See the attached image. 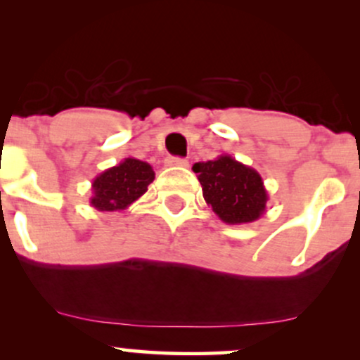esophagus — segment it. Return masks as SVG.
I'll use <instances>...</instances> for the list:
<instances>
[{"mask_svg":"<svg viewBox=\"0 0 360 360\" xmlns=\"http://www.w3.org/2000/svg\"><path fill=\"white\" fill-rule=\"evenodd\" d=\"M166 166L169 167H188V160L183 157H167Z\"/></svg>","mask_w":360,"mask_h":360,"instance_id":"obj_1","label":"esophagus"}]
</instances>
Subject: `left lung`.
Here are the masks:
<instances>
[{
	"label": "left lung",
	"mask_w": 360,
	"mask_h": 360,
	"mask_svg": "<svg viewBox=\"0 0 360 360\" xmlns=\"http://www.w3.org/2000/svg\"><path fill=\"white\" fill-rule=\"evenodd\" d=\"M193 171L203 188L206 205L223 223L243 225L266 213L269 194L255 169L221 154L208 162H196Z\"/></svg>",
	"instance_id": "obj_1"
}]
</instances>
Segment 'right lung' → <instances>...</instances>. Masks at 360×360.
I'll list each match as a JSON object with an SVG mask.
<instances>
[{"label": "right lung", "instance_id": "add662e5", "mask_svg": "<svg viewBox=\"0 0 360 360\" xmlns=\"http://www.w3.org/2000/svg\"><path fill=\"white\" fill-rule=\"evenodd\" d=\"M154 177L155 172L150 164L127 157L118 166L94 177L89 203L98 212H122L146 194Z\"/></svg>", "mask_w": 360, "mask_h": 360}]
</instances>
